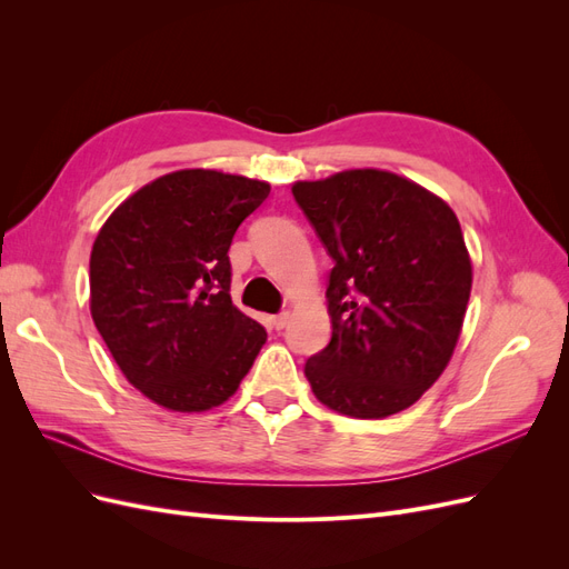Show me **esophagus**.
I'll return each instance as SVG.
<instances>
[{
  "instance_id": "esophagus-1",
  "label": "esophagus",
  "mask_w": 569,
  "mask_h": 569,
  "mask_svg": "<svg viewBox=\"0 0 569 569\" xmlns=\"http://www.w3.org/2000/svg\"><path fill=\"white\" fill-rule=\"evenodd\" d=\"M287 322H289V313H287V311H282V313L270 318V325L274 327V330H282V327H284Z\"/></svg>"
}]
</instances>
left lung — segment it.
<instances>
[{"instance_id":"left-lung-1","label":"left lung","mask_w":569,"mask_h":569,"mask_svg":"<svg viewBox=\"0 0 569 569\" xmlns=\"http://www.w3.org/2000/svg\"><path fill=\"white\" fill-rule=\"evenodd\" d=\"M335 268L332 339L306 360L318 401L351 418L406 410L449 366L472 263L449 203L387 170L291 187Z\"/></svg>"}]
</instances>
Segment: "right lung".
<instances>
[{
  "mask_svg": "<svg viewBox=\"0 0 569 569\" xmlns=\"http://www.w3.org/2000/svg\"><path fill=\"white\" fill-rule=\"evenodd\" d=\"M268 194V182L176 170L137 189L99 230L92 320L153 403L180 412L226 403L266 343L263 325L232 306L228 251Z\"/></svg>",
  "mask_w": 569,
  "mask_h": 569,
  "instance_id": "obj_1",
  "label": "right lung"
}]
</instances>
